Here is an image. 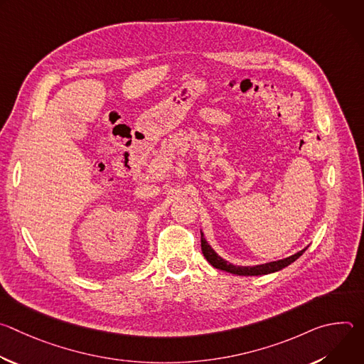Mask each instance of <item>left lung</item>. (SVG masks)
Listing matches in <instances>:
<instances>
[{
    "label": "left lung",
    "mask_w": 364,
    "mask_h": 364,
    "mask_svg": "<svg viewBox=\"0 0 364 364\" xmlns=\"http://www.w3.org/2000/svg\"><path fill=\"white\" fill-rule=\"evenodd\" d=\"M200 235H201V252L204 255V257L207 259V262H209L212 267H215L216 269H220V271H225V272H229V274H233V275H243V277H256V275H268V274H274V272H278L284 268H287L288 265H291L292 262H295L296 259L306 250V247H304L302 250L288 256V257H284V259H279V261H274V262H267V264H261V265H252V267H240V265H235L229 261H226V259H223L210 245L209 242L205 240L203 232L200 230Z\"/></svg>",
    "instance_id": "obj_1"
}]
</instances>
